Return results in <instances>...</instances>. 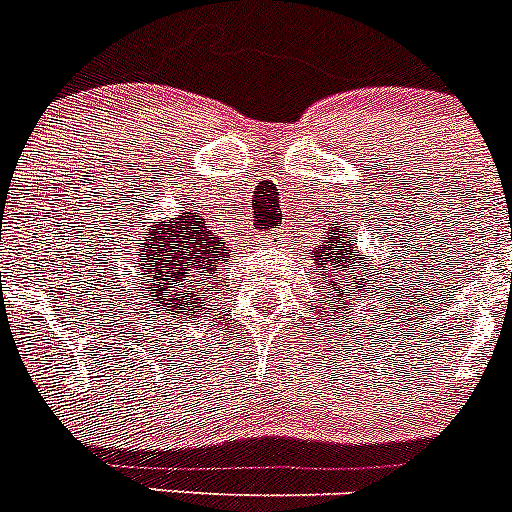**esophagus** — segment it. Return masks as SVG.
Listing matches in <instances>:
<instances>
[{"label": "esophagus", "instance_id": "34e87169", "mask_svg": "<svg viewBox=\"0 0 512 512\" xmlns=\"http://www.w3.org/2000/svg\"><path fill=\"white\" fill-rule=\"evenodd\" d=\"M261 241H264V246H266V243H269V238H261Z\"/></svg>", "mask_w": 512, "mask_h": 512}]
</instances>
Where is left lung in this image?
<instances>
[{"label": "left lung", "instance_id": "left-lung-1", "mask_svg": "<svg viewBox=\"0 0 512 512\" xmlns=\"http://www.w3.org/2000/svg\"><path fill=\"white\" fill-rule=\"evenodd\" d=\"M312 264H315V269H318L320 282L325 279V282L333 284V289H336V292H341L338 297H343V292L354 295L356 284L359 282H356L354 287H351V282H354V279H359L361 269H364V259H361V253L356 251L354 243L346 241V235H343L341 225H336V230H333V235H330L325 246H318V251H312ZM341 281L347 287L346 290L337 289V284ZM361 282L369 284L366 279H361ZM364 289L369 292V287H364Z\"/></svg>", "mask_w": 512, "mask_h": 512}]
</instances>
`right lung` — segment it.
<instances>
[{
  "label": "right lung",
  "mask_w": 512,
  "mask_h": 512,
  "mask_svg": "<svg viewBox=\"0 0 512 512\" xmlns=\"http://www.w3.org/2000/svg\"><path fill=\"white\" fill-rule=\"evenodd\" d=\"M143 310L166 323L205 318L212 297L223 287V266L230 259L225 243L210 230L200 210L179 212L169 223L151 225L138 248Z\"/></svg>",
  "instance_id": "right-lung-1"
}]
</instances>
